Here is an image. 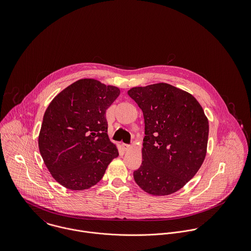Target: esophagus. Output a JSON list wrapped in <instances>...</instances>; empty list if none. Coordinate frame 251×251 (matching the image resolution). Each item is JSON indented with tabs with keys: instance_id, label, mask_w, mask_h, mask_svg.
<instances>
[{
	"instance_id": "esophagus-1",
	"label": "esophagus",
	"mask_w": 251,
	"mask_h": 251,
	"mask_svg": "<svg viewBox=\"0 0 251 251\" xmlns=\"http://www.w3.org/2000/svg\"><path fill=\"white\" fill-rule=\"evenodd\" d=\"M122 148H123V150L124 151H127V150H129L130 149V145H128V144H122Z\"/></svg>"
}]
</instances>
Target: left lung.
Listing matches in <instances>:
<instances>
[{
	"mask_svg": "<svg viewBox=\"0 0 251 251\" xmlns=\"http://www.w3.org/2000/svg\"><path fill=\"white\" fill-rule=\"evenodd\" d=\"M127 94L142 109L145 122L135 182L154 196L177 192L206 157L209 121L203 108L191 94L167 83L134 87Z\"/></svg>",
	"mask_w": 251,
	"mask_h": 251,
	"instance_id": "1",
	"label": "left lung"
}]
</instances>
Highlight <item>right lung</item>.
I'll return each mask as SVG.
<instances>
[{
	"label": "right lung",
	"mask_w": 251,
	"mask_h": 251,
	"mask_svg": "<svg viewBox=\"0 0 251 251\" xmlns=\"http://www.w3.org/2000/svg\"><path fill=\"white\" fill-rule=\"evenodd\" d=\"M120 89L80 79L58 94L46 109L38 148L52 177L72 190L92 187L119 155L108 137L107 108Z\"/></svg>",
	"instance_id": "add662e5"
}]
</instances>
